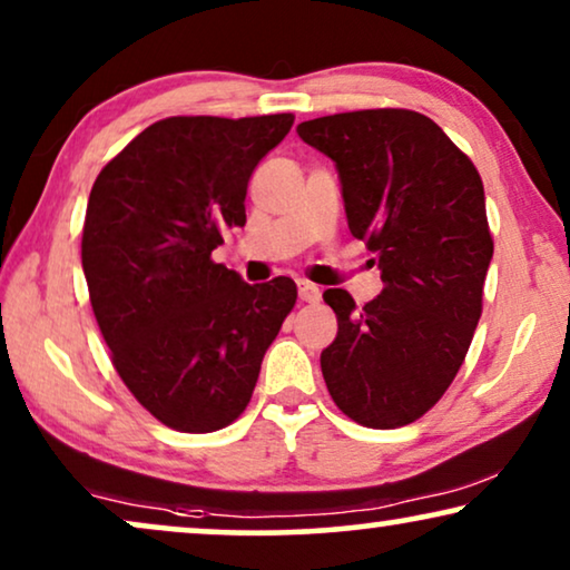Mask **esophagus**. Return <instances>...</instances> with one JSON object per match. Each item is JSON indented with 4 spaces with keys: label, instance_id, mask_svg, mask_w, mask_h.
Returning <instances> with one entry per match:
<instances>
[{
    "label": "esophagus",
    "instance_id": "34e87169",
    "mask_svg": "<svg viewBox=\"0 0 570 570\" xmlns=\"http://www.w3.org/2000/svg\"><path fill=\"white\" fill-rule=\"evenodd\" d=\"M298 293H301V301L306 303H318V298H322V291H318L314 283H308V279H301Z\"/></svg>",
    "mask_w": 570,
    "mask_h": 570
}]
</instances>
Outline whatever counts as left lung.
Masks as SVG:
<instances>
[{
  "mask_svg": "<svg viewBox=\"0 0 570 570\" xmlns=\"http://www.w3.org/2000/svg\"><path fill=\"white\" fill-rule=\"evenodd\" d=\"M337 163L350 233L376 254L381 291L363 308L324 293L337 340L322 353L332 400L350 420L392 431L423 417L462 368L493 259L474 163L428 116L365 108L298 124Z\"/></svg>",
  "mask_w": 570,
  "mask_h": 570,
  "instance_id": "obj_1",
  "label": "left lung"
}]
</instances>
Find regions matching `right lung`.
Instances as JSON below:
<instances>
[{
    "mask_svg": "<svg viewBox=\"0 0 570 570\" xmlns=\"http://www.w3.org/2000/svg\"><path fill=\"white\" fill-rule=\"evenodd\" d=\"M293 114L168 116L92 184L82 269L111 363L163 425L213 433L252 402L262 357L298 298L291 277L248 285L213 252L246 225L256 163Z\"/></svg>",
    "mask_w": 570,
    "mask_h": 570,
    "instance_id": "add662e5",
    "label": "right lung"
}]
</instances>
